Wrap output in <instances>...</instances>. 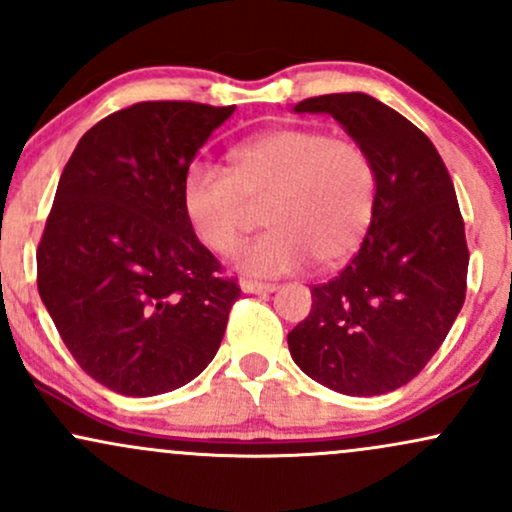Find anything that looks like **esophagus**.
<instances>
[{"mask_svg": "<svg viewBox=\"0 0 512 512\" xmlns=\"http://www.w3.org/2000/svg\"><path fill=\"white\" fill-rule=\"evenodd\" d=\"M240 289L245 293H272L276 291L274 284H264V281H250V279H243L240 281Z\"/></svg>", "mask_w": 512, "mask_h": 512, "instance_id": "esophagus-1", "label": "esophagus"}]
</instances>
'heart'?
<instances>
[{
	"label": "heart",
	"mask_w": 512,
	"mask_h": 512,
	"mask_svg": "<svg viewBox=\"0 0 512 512\" xmlns=\"http://www.w3.org/2000/svg\"><path fill=\"white\" fill-rule=\"evenodd\" d=\"M272 226L236 252L255 276L296 272L315 260L337 267L366 240L378 209V168L356 139L325 129L279 127L231 151V168L195 163L182 180V209L209 250L231 252L255 211Z\"/></svg>",
	"instance_id": "1"
}]
</instances>
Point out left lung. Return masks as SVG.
Wrapping results in <instances>:
<instances>
[{
  "label": "left lung",
  "mask_w": 512,
  "mask_h": 512,
  "mask_svg": "<svg viewBox=\"0 0 512 512\" xmlns=\"http://www.w3.org/2000/svg\"><path fill=\"white\" fill-rule=\"evenodd\" d=\"M296 113H330L378 168V209L361 250L289 332L305 375L342 395L407 385L448 337L467 293L469 250L455 187L431 139L366 93L305 98Z\"/></svg>",
  "instance_id": "obj_1"
}]
</instances>
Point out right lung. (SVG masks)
I'll return each mask as SVG.
<instances>
[{"instance_id": "add662e5", "label": "right lung", "mask_w": 512, "mask_h": 512, "mask_svg": "<svg viewBox=\"0 0 512 512\" xmlns=\"http://www.w3.org/2000/svg\"><path fill=\"white\" fill-rule=\"evenodd\" d=\"M236 105L144 101L76 144L38 245V291L96 383L151 397L195 380L219 351L240 286L182 209L192 158Z\"/></svg>"}]
</instances>
